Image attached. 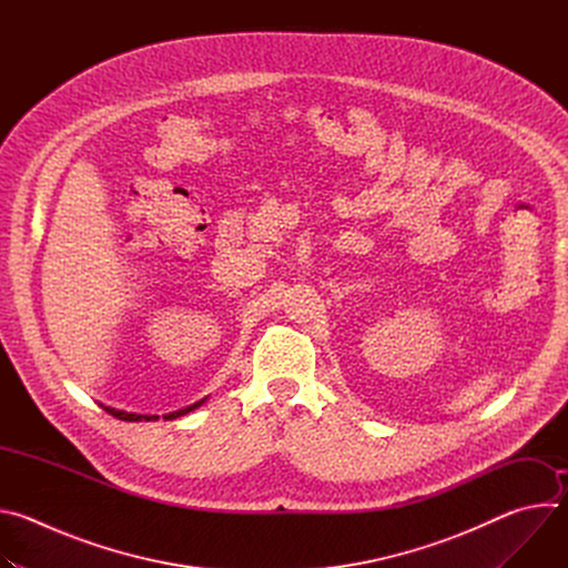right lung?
I'll return each instance as SVG.
<instances>
[{
  "label": "right lung",
  "instance_id": "1",
  "mask_svg": "<svg viewBox=\"0 0 568 568\" xmlns=\"http://www.w3.org/2000/svg\"><path fill=\"white\" fill-rule=\"evenodd\" d=\"M204 402V399H202ZM202 402H195V404H191V407H186V409H180V412H173V414H169V416H164L166 420H175V418H180V416H184V414H189V412H193V409H197ZM110 416H114V418H119V420H128V423H136V420H156L159 416H136V414H128V412H119V409H110V407H103Z\"/></svg>",
  "mask_w": 568,
  "mask_h": 568
}]
</instances>
